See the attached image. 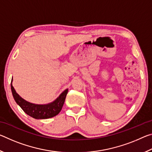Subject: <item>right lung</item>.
Here are the masks:
<instances>
[{"instance_id": "obj_1", "label": "right lung", "mask_w": 152, "mask_h": 152, "mask_svg": "<svg viewBox=\"0 0 152 152\" xmlns=\"http://www.w3.org/2000/svg\"><path fill=\"white\" fill-rule=\"evenodd\" d=\"M11 91L15 101L28 115L36 119H49L56 116L61 111L68 90L66 89L55 101L48 104H35L25 101L18 94L11 83Z\"/></svg>"}]
</instances>
